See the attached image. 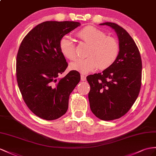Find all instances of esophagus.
<instances>
[{
	"label": "esophagus",
	"mask_w": 156,
	"mask_h": 156,
	"mask_svg": "<svg viewBox=\"0 0 156 156\" xmlns=\"http://www.w3.org/2000/svg\"><path fill=\"white\" fill-rule=\"evenodd\" d=\"M81 80L85 81L86 80V76L83 74H81Z\"/></svg>",
	"instance_id": "obj_1"
}]
</instances>
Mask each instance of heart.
I'll use <instances>...</instances> for the list:
<instances>
[{
	"label": "heart",
	"instance_id": "heart-1",
	"mask_svg": "<svg viewBox=\"0 0 156 156\" xmlns=\"http://www.w3.org/2000/svg\"><path fill=\"white\" fill-rule=\"evenodd\" d=\"M77 37L89 45L87 58L78 59L70 64V69L85 74L93 72L99 67L105 70L113 65L119 51V43L116 39L106 36L103 31L97 27L87 26L76 33ZM59 49L65 58L74 60L76 58V46L73 40L63 37L59 42Z\"/></svg>",
	"mask_w": 156,
	"mask_h": 156
}]
</instances>
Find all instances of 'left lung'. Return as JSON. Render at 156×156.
Returning a JSON list of instances; mask_svg holds the SVG:
<instances>
[{
	"label": "left lung",
	"instance_id": "left-lung-1",
	"mask_svg": "<svg viewBox=\"0 0 156 156\" xmlns=\"http://www.w3.org/2000/svg\"><path fill=\"white\" fill-rule=\"evenodd\" d=\"M100 25L112 27L117 34L119 52L113 65L102 73L87 76L92 113L103 121L117 119L130 110L138 96L142 80V59L129 34L112 22Z\"/></svg>",
	"mask_w": 156,
	"mask_h": 156
}]
</instances>
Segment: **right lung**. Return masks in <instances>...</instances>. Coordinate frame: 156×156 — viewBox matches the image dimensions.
<instances>
[{
    "label": "right lung",
    "mask_w": 156,
    "mask_h": 156,
    "mask_svg": "<svg viewBox=\"0 0 156 156\" xmlns=\"http://www.w3.org/2000/svg\"><path fill=\"white\" fill-rule=\"evenodd\" d=\"M80 26L78 22H44L31 30L20 45L19 89L31 112L43 119L52 121L66 113L70 94L80 80L76 70L58 77L68 66L59 49L60 40Z\"/></svg>",
    "instance_id": "add662e5"
}]
</instances>
